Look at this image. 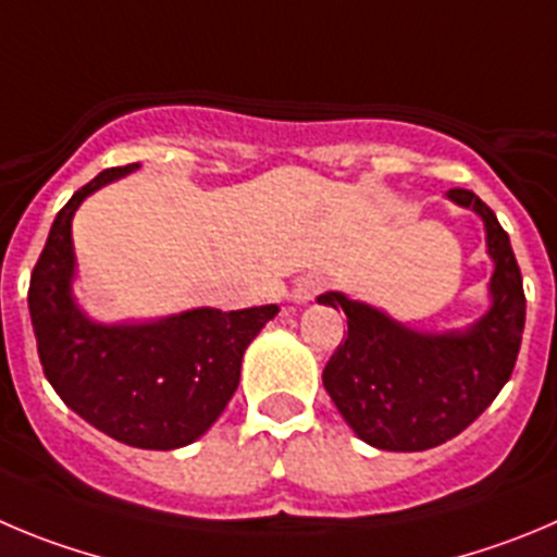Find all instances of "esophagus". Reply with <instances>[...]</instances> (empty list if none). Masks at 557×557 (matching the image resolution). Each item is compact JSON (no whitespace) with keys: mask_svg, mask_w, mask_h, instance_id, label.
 <instances>
[{"mask_svg":"<svg viewBox=\"0 0 557 557\" xmlns=\"http://www.w3.org/2000/svg\"><path fill=\"white\" fill-rule=\"evenodd\" d=\"M324 285H326V280L319 277V274H305V277L296 280L294 288H290V302L308 305L310 299H313V296L324 288Z\"/></svg>","mask_w":557,"mask_h":557,"instance_id":"1","label":"esophagus"}]
</instances>
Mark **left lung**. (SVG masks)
Returning <instances> with one entry per match:
<instances>
[{"instance_id": "8db88e82", "label": "left lung", "mask_w": 557, "mask_h": 557, "mask_svg": "<svg viewBox=\"0 0 557 557\" xmlns=\"http://www.w3.org/2000/svg\"><path fill=\"white\" fill-rule=\"evenodd\" d=\"M448 200L475 211L486 231L495 272L481 319L465 330L420 332L341 290L319 296V305L349 319L324 387L351 431L379 450L407 454L454 440L495 401L519 355L524 290L508 233L472 191L450 189Z\"/></svg>"}]
</instances>
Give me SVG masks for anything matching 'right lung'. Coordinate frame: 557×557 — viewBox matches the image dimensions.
<instances>
[{
	"label": "right lung",
	"mask_w": 557,
	"mask_h": 557,
	"mask_svg": "<svg viewBox=\"0 0 557 557\" xmlns=\"http://www.w3.org/2000/svg\"><path fill=\"white\" fill-rule=\"evenodd\" d=\"M137 168L103 170L62 206L35 263L27 302L40 366L57 396L117 443L175 450L200 440L225 412L244 351L280 308H195L153 321H92L74 296L71 222L85 197Z\"/></svg>",
	"instance_id": "1"
}]
</instances>
